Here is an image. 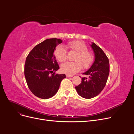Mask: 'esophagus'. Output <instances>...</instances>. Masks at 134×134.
<instances>
[{
  "label": "esophagus",
  "instance_id": "1",
  "mask_svg": "<svg viewBox=\"0 0 134 134\" xmlns=\"http://www.w3.org/2000/svg\"><path fill=\"white\" fill-rule=\"evenodd\" d=\"M66 77H72V75H69L67 74L66 75Z\"/></svg>",
  "mask_w": 134,
  "mask_h": 134
}]
</instances>
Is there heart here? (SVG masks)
I'll return each mask as SVG.
<instances>
[{
    "label": "heart",
    "mask_w": 134,
    "mask_h": 134,
    "mask_svg": "<svg viewBox=\"0 0 134 134\" xmlns=\"http://www.w3.org/2000/svg\"><path fill=\"white\" fill-rule=\"evenodd\" d=\"M70 51L76 52L74 57V62H66L60 66V70L65 74L72 75L79 72L82 67L84 69L89 68L94 60L93 54L88 51L87 46L80 41H74L68 43ZM54 54L58 62L63 63L67 59V51L63 45H58L54 50Z\"/></svg>",
    "instance_id": "b5f03b06"
}]
</instances>
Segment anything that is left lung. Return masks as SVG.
I'll return each instance as SVG.
<instances>
[{
	"mask_svg": "<svg viewBox=\"0 0 134 134\" xmlns=\"http://www.w3.org/2000/svg\"><path fill=\"white\" fill-rule=\"evenodd\" d=\"M91 46L94 52V61L91 67L83 74L89 78L82 77V82L75 89L83 98L90 99L98 95L106 84L109 72V60L102 48L92 43Z\"/></svg>",
	"mask_w": 134,
	"mask_h": 134,
	"instance_id": "8db88e82",
	"label": "left lung"
}]
</instances>
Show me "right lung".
<instances>
[{"instance_id":"obj_1","label":"right lung","mask_w":134,"mask_h":134,"mask_svg":"<svg viewBox=\"0 0 134 134\" xmlns=\"http://www.w3.org/2000/svg\"><path fill=\"white\" fill-rule=\"evenodd\" d=\"M62 43L57 38L47 39L36 45L28 55L25 65V76L29 89L36 97L48 99L58 91L64 74H55L59 69L53 52Z\"/></svg>"}]
</instances>
